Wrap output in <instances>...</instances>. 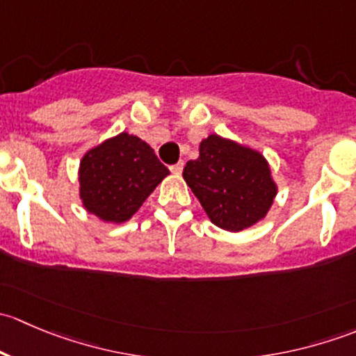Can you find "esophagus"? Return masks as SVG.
Instances as JSON below:
<instances>
[{
    "label": "esophagus",
    "mask_w": 356,
    "mask_h": 356,
    "mask_svg": "<svg viewBox=\"0 0 356 356\" xmlns=\"http://www.w3.org/2000/svg\"><path fill=\"white\" fill-rule=\"evenodd\" d=\"M182 168H184V163H182V161H179V163L172 165L170 172H172V174H175V175H181L182 174Z\"/></svg>",
    "instance_id": "1"
}]
</instances>
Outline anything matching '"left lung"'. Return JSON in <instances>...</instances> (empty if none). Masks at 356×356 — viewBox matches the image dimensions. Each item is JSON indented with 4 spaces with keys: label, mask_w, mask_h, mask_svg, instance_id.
<instances>
[{
    "label": "left lung",
    "mask_w": 356,
    "mask_h": 356,
    "mask_svg": "<svg viewBox=\"0 0 356 356\" xmlns=\"http://www.w3.org/2000/svg\"><path fill=\"white\" fill-rule=\"evenodd\" d=\"M182 177L211 224L229 232L264 220L277 196L267 158L218 134L200 143V156L186 163Z\"/></svg>",
    "instance_id": "left-lung-1"
}]
</instances>
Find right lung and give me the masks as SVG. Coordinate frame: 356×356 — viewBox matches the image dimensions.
I'll list each match as a JSON object with an SVG mask.
<instances>
[{"label":"right lung","mask_w":356,"mask_h":356,"mask_svg":"<svg viewBox=\"0 0 356 356\" xmlns=\"http://www.w3.org/2000/svg\"><path fill=\"white\" fill-rule=\"evenodd\" d=\"M170 174L141 138L120 132L84 153L79 163V198L88 213L122 224Z\"/></svg>","instance_id":"add662e5"}]
</instances>
